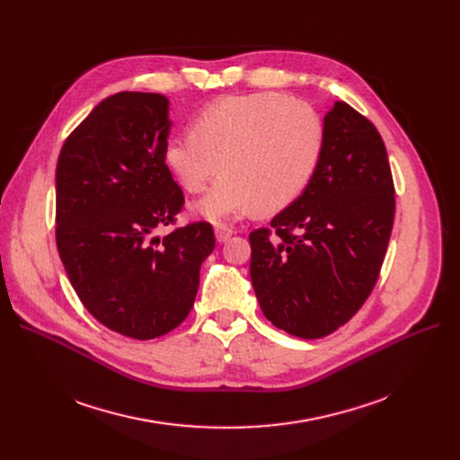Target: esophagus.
I'll use <instances>...</instances> for the list:
<instances>
[{"instance_id":"obj_1","label":"esophagus","mask_w":460,"mask_h":460,"mask_svg":"<svg viewBox=\"0 0 460 460\" xmlns=\"http://www.w3.org/2000/svg\"><path fill=\"white\" fill-rule=\"evenodd\" d=\"M214 234L217 243H227V240L233 236V229H229L227 226H216Z\"/></svg>"}]
</instances>
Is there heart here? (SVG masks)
Masks as SVG:
<instances>
[{
  "label": "heart",
  "instance_id": "heart-1",
  "mask_svg": "<svg viewBox=\"0 0 460 460\" xmlns=\"http://www.w3.org/2000/svg\"><path fill=\"white\" fill-rule=\"evenodd\" d=\"M323 143L321 120L307 104L279 93L229 94L201 108L191 132L164 145V162L188 193L224 173L193 212L229 222L253 210L278 212L305 190Z\"/></svg>",
  "mask_w": 460,
  "mask_h": 460
}]
</instances>
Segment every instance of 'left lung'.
Segmentation results:
<instances>
[{
  "mask_svg": "<svg viewBox=\"0 0 460 460\" xmlns=\"http://www.w3.org/2000/svg\"><path fill=\"white\" fill-rule=\"evenodd\" d=\"M394 196L378 130L347 102H333L305 190L272 217V231L250 234V276L264 317L302 340L350 321L378 279Z\"/></svg>",
  "mask_w": 460,
  "mask_h": 460,
  "instance_id": "left-lung-1",
  "label": "left lung"
}]
</instances>
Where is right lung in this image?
Listing matches in <instances>:
<instances>
[{
  "label": "right lung",
  "instance_id": "add662e5",
  "mask_svg": "<svg viewBox=\"0 0 460 460\" xmlns=\"http://www.w3.org/2000/svg\"><path fill=\"white\" fill-rule=\"evenodd\" d=\"M160 93H117L72 132L56 169V240L65 272L91 315L106 328L155 340L193 305L210 224L175 222L184 196L164 162L172 132Z\"/></svg>",
  "mask_w": 460,
  "mask_h": 460
}]
</instances>
